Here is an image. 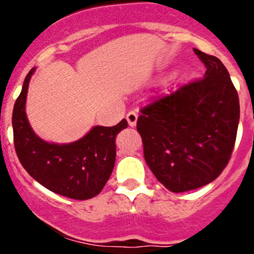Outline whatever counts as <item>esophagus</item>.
<instances>
[{"mask_svg": "<svg viewBox=\"0 0 254 254\" xmlns=\"http://www.w3.org/2000/svg\"><path fill=\"white\" fill-rule=\"evenodd\" d=\"M127 124H129V127H134L135 125H136V122H137V114L135 112H129L127 114Z\"/></svg>", "mask_w": 254, "mask_h": 254, "instance_id": "esophagus-1", "label": "esophagus"}]
</instances>
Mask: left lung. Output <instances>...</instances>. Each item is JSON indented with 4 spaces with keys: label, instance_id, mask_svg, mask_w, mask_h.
<instances>
[{
    "label": "left lung",
    "instance_id": "8db88e82",
    "mask_svg": "<svg viewBox=\"0 0 254 254\" xmlns=\"http://www.w3.org/2000/svg\"><path fill=\"white\" fill-rule=\"evenodd\" d=\"M193 50L206 68L203 78L146 106L136 125L148 168L173 193L200 188L220 176L240 122L229 71L216 56Z\"/></svg>",
    "mask_w": 254,
    "mask_h": 254
}]
</instances>
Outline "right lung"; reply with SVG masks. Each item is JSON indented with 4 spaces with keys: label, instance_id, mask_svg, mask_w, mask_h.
<instances>
[{
    "label": "right lung",
    "instance_id": "1",
    "mask_svg": "<svg viewBox=\"0 0 254 254\" xmlns=\"http://www.w3.org/2000/svg\"><path fill=\"white\" fill-rule=\"evenodd\" d=\"M37 68L28 72L12 114L14 147L20 163L49 190L77 200L101 193L115 163V136L127 127L123 119L115 127H92L81 139L68 143L48 142L35 134L25 113L28 87Z\"/></svg>",
    "mask_w": 254,
    "mask_h": 254
}]
</instances>
